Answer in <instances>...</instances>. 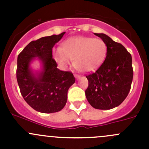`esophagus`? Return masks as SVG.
Returning a JSON list of instances; mask_svg holds the SVG:
<instances>
[{
    "label": "esophagus",
    "instance_id": "esophagus-1",
    "mask_svg": "<svg viewBox=\"0 0 149 149\" xmlns=\"http://www.w3.org/2000/svg\"><path fill=\"white\" fill-rule=\"evenodd\" d=\"M74 76H75V77H76L77 79L80 78V76H79V75H78V74H74Z\"/></svg>",
    "mask_w": 149,
    "mask_h": 149
}]
</instances>
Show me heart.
Returning <instances> with one entry per match:
<instances>
[{
  "mask_svg": "<svg viewBox=\"0 0 149 149\" xmlns=\"http://www.w3.org/2000/svg\"><path fill=\"white\" fill-rule=\"evenodd\" d=\"M107 46L100 38L74 37L66 40L61 48L54 50V59L65 68L73 60V65L81 72H90L97 69L104 61Z\"/></svg>",
  "mask_w": 149,
  "mask_h": 149,
  "instance_id": "b5f03b06",
  "label": "heart"
}]
</instances>
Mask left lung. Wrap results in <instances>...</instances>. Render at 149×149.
Masks as SVG:
<instances>
[{
    "label": "left lung",
    "instance_id": "left-lung-1",
    "mask_svg": "<svg viewBox=\"0 0 149 149\" xmlns=\"http://www.w3.org/2000/svg\"><path fill=\"white\" fill-rule=\"evenodd\" d=\"M94 34L105 42L107 52L100 68L86 76L88 81L86 97L95 109H110L119 106L128 95L133 77L132 57L123 45L106 34Z\"/></svg>",
    "mask_w": 149,
    "mask_h": 149
}]
</instances>
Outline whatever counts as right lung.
I'll use <instances>...</instances> for the list:
<instances>
[{"label":"right lung","instance_id":"1","mask_svg":"<svg viewBox=\"0 0 149 149\" xmlns=\"http://www.w3.org/2000/svg\"><path fill=\"white\" fill-rule=\"evenodd\" d=\"M64 34L31 41L18 55L16 79L21 94L30 107L42 113L61 111L67 102L68 90L75 83L72 72L59 70L52 58V47ZM34 57H39L43 63V71L38 77L29 69Z\"/></svg>","mask_w":149,"mask_h":149}]
</instances>
